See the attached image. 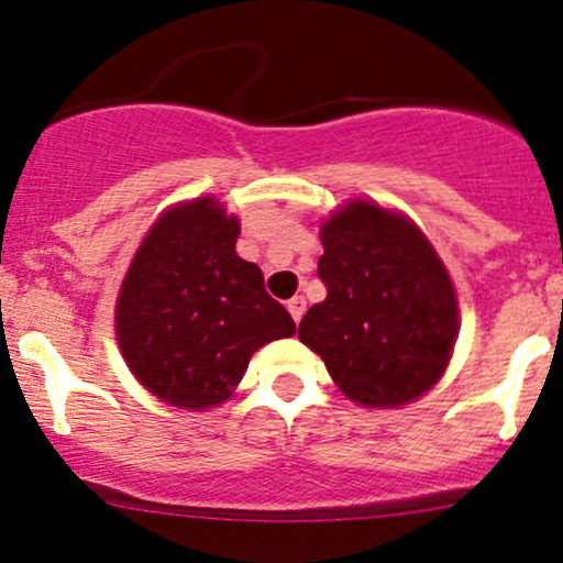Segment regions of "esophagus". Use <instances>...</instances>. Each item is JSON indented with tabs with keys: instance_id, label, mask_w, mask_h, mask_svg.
Masks as SVG:
<instances>
[{
	"instance_id": "esophagus-1",
	"label": "esophagus",
	"mask_w": 563,
	"mask_h": 563,
	"mask_svg": "<svg viewBox=\"0 0 563 563\" xmlns=\"http://www.w3.org/2000/svg\"><path fill=\"white\" fill-rule=\"evenodd\" d=\"M303 309H307V301H303V296H294V299L288 301V312L294 322H299L303 318Z\"/></svg>"
}]
</instances>
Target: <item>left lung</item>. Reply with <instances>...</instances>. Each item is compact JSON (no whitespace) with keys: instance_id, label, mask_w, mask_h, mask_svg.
<instances>
[{"instance_id":"left-lung-1","label":"left lung","mask_w":563,"mask_h":563,"mask_svg":"<svg viewBox=\"0 0 563 563\" xmlns=\"http://www.w3.org/2000/svg\"><path fill=\"white\" fill-rule=\"evenodd\" d=\"M325 301L299 339L352 402L399 407L442 378L457 339V299L434 245L405 214L349 200L320 230Z\"/></svg>"}]
</instances>
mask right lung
Instances as JSON below:
<instances>
[{
    "mask_svg": "<svg viewBox=\"0 0 563 563\" xmlns=\"http://www.w3.org/2000/svg\"><path fill=\"white\" fill-rule=\"evenodd\" d=\"M241 224L217 198L172 206L134 254L115 301L129 371L161 402L209 410L228 402L251 354L296 333L262 269L238 256Z\"/></svg>",
    "mask_w": 563,
    "mask_h": 563,
    "instance_id": "obj_1",
    "label": "right lung"
}]
</instances>
